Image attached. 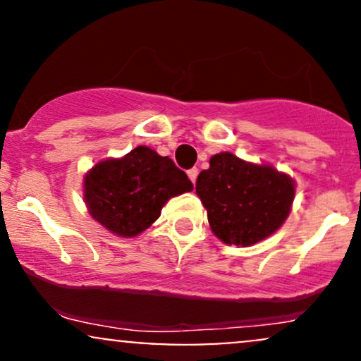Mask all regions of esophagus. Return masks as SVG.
Returning a JSON list of instances; mask_svg holds the SVG:
<instances>
[{"mask_svg": "<svg viewBox=\"0 0 361 361\" xmlns=\"http://www.w3.org/2000/svg\"><path fill=\"white\" fill-rule=\"evenodd\" d=\"M186 173H188V178L192 180V183H195V181H197V176H198V169L192 168V169H188Z\"/></svg>", "mask_w": 361, "mask_h": 361, "instance_id": "34e87169", "label": "esophagus"}]
</instances>
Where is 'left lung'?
I'll return each instance as SVG.
<instances>
[{
	"instance_id": "8db88e82",
	"label": "left lung",
	"mask_w": 361,
	"mask_h": 361,
	"mask_svg": "<svg viewBox=\"0 0 361 361\" xmlns=\"http://www.w3.org/2000/svg\"><path fill=\"white\" fill-rule=\"evenodd\" d=\"M197 195L219 239L251 246L283 224L295 188L287 175L271 166H256L231 152H221L198 175Z\"/></svg>"
}]
</instances>
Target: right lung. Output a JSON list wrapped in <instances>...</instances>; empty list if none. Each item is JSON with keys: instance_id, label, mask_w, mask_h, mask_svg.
<instances>
[{"instance_id": "1", "label": "right lung", "mask_w": 361, "mask_h": 361, "mask_svg": "<svg viewBox=\"0 0 361 361\" xmlns=\"http://www.w3.org/2000/svg\"><path fill=\"white\" fill-rule=\"evenodd\" d=\"M192 190L185 171L146 146L135 147L122 159L102 161L85 180L90 214L123 238L142 233L169 198Z\"/></svg>"}]
</instances>
